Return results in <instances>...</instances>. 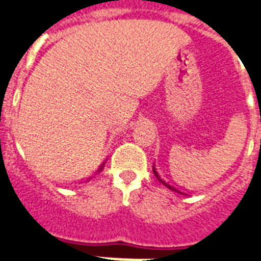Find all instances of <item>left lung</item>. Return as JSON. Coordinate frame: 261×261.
Masks as SVG:
<instances>
[{
	"label": "left lung",
	"mask_w": 261,
	"mask_h": 261,
	"mask_svg": "<svg viewBox=\"0 0 261 261\" xmlns=\"http://www.w3.org/2000/svg\"><path fill=\"white\" fill-rule=\"evenodd\" d=\"M152 170H153V174H155L156 179H158V180H159L160 183H163L164 186H166V187H168V189H170V190H172V191H176V193H180V194H185V195H187L186 193H183L182 190H179L178 187H176V186H174V185H170V183H168V182H166V180H164V179H162V178H160V175L158 174V171H156L155 166L152 167Z\"/></svg>",
	"instance_id": "left-lung-1"
}]
</instances>
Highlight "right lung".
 <instances>
[{
  "mask_svg": "<svg viewBox=\"0 0 261 261\" xmlns=\"http://www.w3.org/2000/svg\"><path fill=\"white\" fill-rule=\"evenodd\" d=\"M103 166H105V162H103V164H101V167H99V168H98V171H97V172H101V171H102V168H103ZM89 180H90V178H89Z\"/></svg>",
  "mask_w": 261,
  "mask_h": 261,
  "instance_id": "right-lung-1",
  "label": "right lung"
}]
</instances>
